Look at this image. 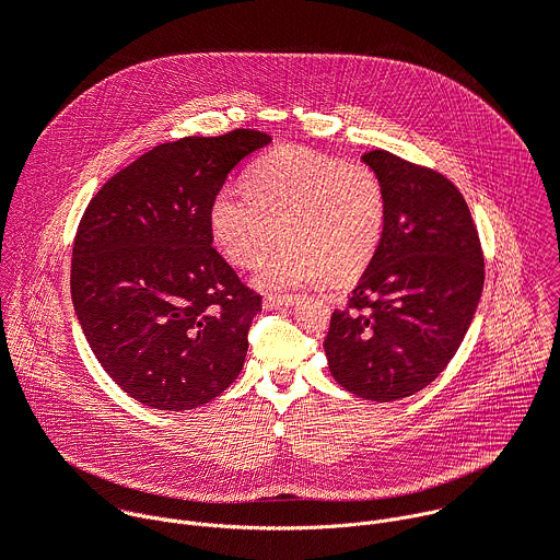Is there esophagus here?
I'll use <instances>...</instances> for the list:
<instances>
[{"label":"esophagus","mask_w":560,"mask_h":560,"mask_svg":"<svg viewBox=\"0 0 560 560\" xmlns=\"http://www.w3.org/2000/svg\"><path fill=\"white\" fill-rule=\"evenodd\" d=\"M299 301L296 294H266L264 305L266 307H290Z\"/></svg>","instance_id":"obj_1"}]
</instances>
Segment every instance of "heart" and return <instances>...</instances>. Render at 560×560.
Masks as SVG:
<instances>
[{
	"label": "heart",
	"instance_id": "1",
	"mask_svg": "<svg viewBox=\"0 0 560 560\" xmlns=\"http://www.w3.org/2000/svg\"><path fill=\"white\" fill-rule=\"evenodd\" d=\"M387 223V197L374 168L307 148H279L248 175V190L223 188L210 206L217 248L238 268L264 264L259 283L290 288L359 279L374 261Z\"/></svg>",
	"mask_w": 560,
	"mask_h": 560
}]
</instances>
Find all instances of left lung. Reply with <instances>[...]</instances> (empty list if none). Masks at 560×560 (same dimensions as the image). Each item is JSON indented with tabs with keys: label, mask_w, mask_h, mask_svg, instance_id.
I'll return each mask as SVG.
<instances>
[{
	"label": "left lung",
	"mask_w": 560,
	"mask_h": 560,
	"mask_svg": "<svg viewBox=\"0 0 560 560\" xmlns=\"http://www.w3.org/2000/svg\"><path fill=\"white\" fill-rule=\"evenodd\" d=\"M363 162L383 182L387 223L374 261L332 312L324 350L341 387L385 404L447 368L481 299L486 259L445 175L387 150H370Z\"/></svg>",
	"instance_id": "1"
}]
</instances>
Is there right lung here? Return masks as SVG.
Segmentation results:
<instances>
[{
	"mask_svg": "<svg viewBox=\"0 0 560 560\" xmlns=\"http://www.w3.org/2000/svg\"><path fill=\"white\" fill-rule=\"evenodd\" d=\"M272 137L236 128L159 143L91 199L70 294L108 376L135 401L184 412L244 368L261 294L212 248L210 206L230 171Z\"/></svg>",
	"mask_w": 560,
	"mask_h": 560,
	"instance_id": "1",
	"label": "right lung"
}]
</instances>
